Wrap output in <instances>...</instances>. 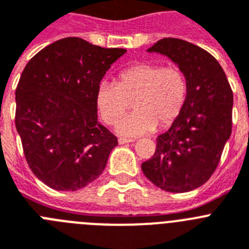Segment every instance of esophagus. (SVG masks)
<instances>
[{"instance_id": "esophagus-1", "label": "esophagus", "mask_w": 249, "mask_h": 249, "mask_svg": "<svg viewBox=\"0 0 249 249\" xmlns=\"http://www.w3.org/2000/svg\"><path fill=\"white\" fill-rule=\"evenodd\" d=\"M119 144H127V142H134L133 139H125V138H119Z\"/></svg>"}]
</instances>
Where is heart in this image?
Wrapping results in <instances>:
<instances>
[{"instance_id": "1", "label": "heart", "mask_w": 249, "mask_h": 249, "mask_svg": "<svg viewBox=\"0 0 249 249\" xmlns=\"http://www.w3.org/2000/svg\"><path fill=\"white\" fill-rule=\"evenodd\" d=\"M188 92L185 73L178 66L139 62L120 71L116 84H101L96 105L104 123L118 125L133 101L136 112L119 125V133L138 137L176 122Z\"/></svg>"}]
</instances>
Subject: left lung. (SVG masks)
I'll return each mask as SVG.
<instances>
[{
    "label": "left lung",
    "mask_w": 249,
    "mask_h": 249,
    "mask_svg": "<svg viewBox=\"0 0 249 249\" xmlns=\"http://www.w3.org/2000/svg\"><path fill=\"white\" fill-rule=\"evenodd\" d=\"M148 51L178 65L188 92L180 115L157 138L154 155L142 170L160 189L184 193L204 184L218 166L232 133L233 91L219 62L202 47L165 37Z\"/></svg>",
    "instance_id": "obj_1"
}]
</instances>
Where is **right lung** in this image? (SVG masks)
Segmentation results:
<instances>
[{"label":"right lung","mask_w":249,"mask_h":249,"mask_svg":"<svg viewBox=\"0 0 249 249\" xmlns=\"http://www.w3.org/2000/svg\"><path fill=\"white\" fill-rule=\"evenodd\" d=\"M125 49L66 37L27 62L16 88V124L30 169L47 187L73 192L105 169L118 139L98 123L96 91Z\"/></svg>","instance_id":"1"}]
</instances>
